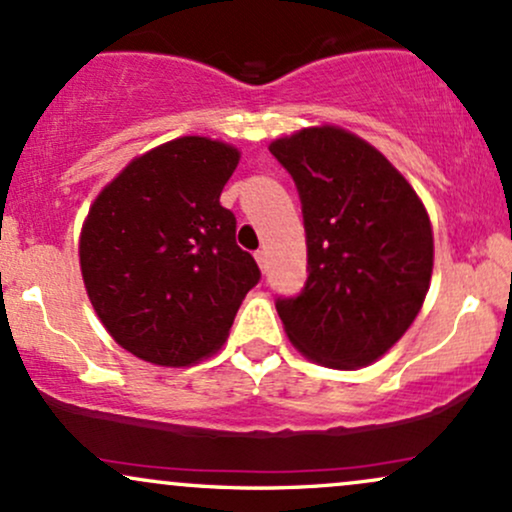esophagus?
Returning a JSON list of instances; mask_svg holds the SVG:
<instances>
[{"mask_svg": "<svg viewBox=\"0 0 512 512\" xmlns=\"http://www.w3.org/2000/svg\"><path fill=\"white\" fill-rule=\"evenodd\" d=\"M255 260H257V264H260L262 272H267V267H269V262H267V250H257V252H255Z\"/></svg>", "mask_w": 512, "mask_h": 512, "instance_id": "34e87169", "label": "esophagus"}]
</instances>
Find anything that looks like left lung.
Segmentation results:
<instances>
[{
  "label": "left lung",
  "mask_w": 512,
  "mask_h": 512,
  "mask_svg": "<svg viewBox=\"0 0 512 512\" xmlns=\"http://www.w3.org/2000/svg\"><path fill=\"white\" fill-rule=\"evenodd\" d=\"M301 197L308 279L276 298L286 334L330 368L373 363L409 330L433 269L431 221L392 163L337 127L276 139Z\"/></svg>",
  "instance_id": "left-lung-1"
}]
</instances>
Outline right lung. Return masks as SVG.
<instances>
[{
	"label": "right lung",
	"mask_w": 512,
	"mask_h": 512,
	"mask_svg": "<svg viewBox=\"0 0 512 512\" xmlns=\"http://www.w3.org/2000/svg\"><path fill=\"white\" fill-rule=\"evenodd\" d=\"M233 146L182 137L139 156L93 202L81 231V274L93 308L129 354L190 366L228 337L262 279L221 207L238 166Z\"/></svg>",
	"instance_id": "right-lung-1"
}]
</instances>
